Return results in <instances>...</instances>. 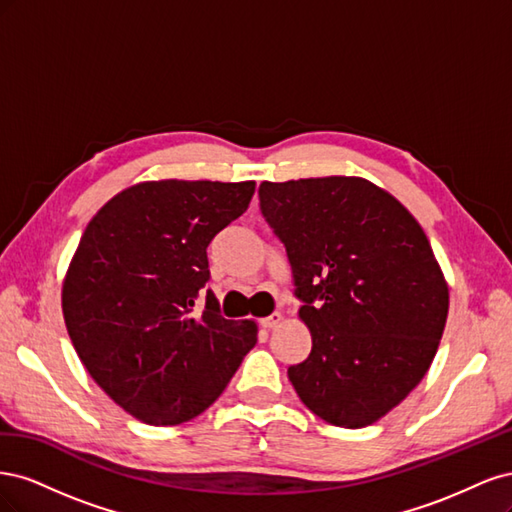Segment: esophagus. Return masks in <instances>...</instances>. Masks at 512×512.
I'll return each instance as SVG.
<instances>
[{"label": "esophagus", "mask_w": 512, "mask_h": 512, "mask_svg": "<svg viewBox=\"0 0 512 512\" xmlns=\"http://www.w3.org/2000/svg\"><path fill=\"white\" fill-rule=\"evenodd\" d=\"M280 322H282V314L275 312V314H271V316H267V318H262V320H260V327L271 331V329H275V327H280Z\"/></svg>", "instance_id": "esophagus-1"}]
</instances>
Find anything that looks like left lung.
<instances>
[{
  "label": "left lung",
  "mask_w": 512,
  "mask_h": 512,
  "mask_svg": "<svg viewBox=\"0 0 512 512\" xmlns=\"http://www.w3.org/2000/svg\"><path fill=\"white\" fill-rule=\"evenodd\" d=\"M260 211L286 247L312 352L288 367L322 421L359 429L408 397L436 356L448 286L414 215L361 177L258 188Z\"/></svg>",
  "instance_id": "8db88e82"
}]
</instances>
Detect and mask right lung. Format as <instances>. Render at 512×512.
I'll use <instances>...</instances> for the list:
<instances>
[{
  "label": "right lung",
  "mask_w": 512,
  "mask_h": 512,
  "mask_svg": "<svg viewBox=\"0 0 512 512\" xmlns=\"http://www.w3.org/2000/svg\"><path fill=\"white\" fill-rule=\"evenodd\" d=\"M254 181H145L91 218L61 290L81 363L147 425L205 412L256 346L254 320H226L207 290V245L250 205Z\"/></svg>",
  "instance_id": "right-lung-1"
}]
</instances>
